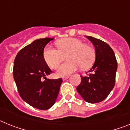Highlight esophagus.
Wrapping results in <instances>:
<instances>
[{"label": "esophagus", "mask_w": 130, "mask_h": 130, "mask_svg": "<svg viewBox=\"0 0 130 130\" xmlns=\"http://www.w3.org/2000/svg\"><path fill=\"white\" fill-rule=\"evenodd\" d=\"M69 76H67V77H63V80H66V79H67V78H69Z\"/></svg>", "instance_id": "obj_1"}]
</instances>
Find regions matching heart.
I'll return each instance as SVG.
<instances>
[{
  "mask_svg": "<svg viewBox=\"0 0 130 130\" xmlns=\"http://www.w3.org/2000/svg\"><path fill=\"white\" fill-rule=\"evenodd\" d=\"M58 50L52 45H47L43 50V59L49 67L56 69L67 55L69 61L62 64L57 70V75L65 76L77 70L81 66L88 69L95 60V51L92 47L84 43L81 40L69 38L57 42Z\"/></svg>",
  "mask_w": 130,
  "mask_h": 130,
  "instance_id": "obj_1",
  "label": "heart"
}]
</instances>
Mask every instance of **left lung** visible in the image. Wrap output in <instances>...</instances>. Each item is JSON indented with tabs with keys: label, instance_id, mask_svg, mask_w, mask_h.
<instances>
[{
	"label": "left lung",
	"instance_id": "left-lung-1",
	"mask_svg": "<svg viewBox=\"0 0 130 130\" xmlns=\"http://www.w3.org/2000/svg\"><path fill=\"white\" fill-rule=\"evenodd\" d=\"M94 45L95 61L87 77H81L77 92L89 103L102 102L108 96L115 84L118 68L115 54L108 44L92 36H86Z\"/></svg>",
	"mask_w": 130,
	"mask_h": 130
}]
</instances>
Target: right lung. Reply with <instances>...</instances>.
Here are the masks:
<instances>
[{
	"label": "right lung",
	"instance_id": "right-lung-1",
	"mask_svg": "<svg viewBox=\"0 0 130 130\" xmlns=\"http://www.w3.org/2000/svg\"><path fill=\"white\" fill-rule=\"evenodd\" d=\"M53 40L45 38L34 40L18 52L14 61L13 75L20 96L28 104L40 110L53 106L63 82L62 78L46 77L52 70L45 63L43 52Z\"/></svg>",
	"mask_w": 130,
	"mask_h": 130
}]
</instances>
